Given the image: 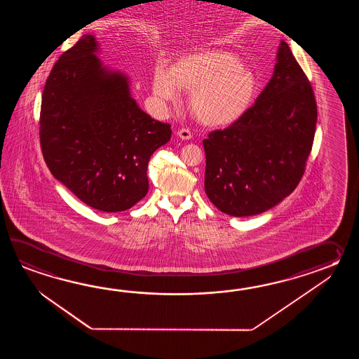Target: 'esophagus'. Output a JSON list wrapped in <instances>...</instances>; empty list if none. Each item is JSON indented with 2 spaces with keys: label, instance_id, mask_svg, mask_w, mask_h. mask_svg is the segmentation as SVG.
<instances>
[{
  "label": "esophagus",
  "instance_id": "esophagus-1",
  "mask_svg": "<svg viewBox=\"0 0 359 359\" xmlns=\"http://www.w3.org/2000/svg\"><path fill=\"white\" fill-rule=\"evenodd\" d=\"M177 136L181 138V140H191L192 138V133H191V130L189 128H182V130H178L177 132Z\"/></svg>",
  "mask_w": 359,
  "mask_h": 359
}]
</instances>
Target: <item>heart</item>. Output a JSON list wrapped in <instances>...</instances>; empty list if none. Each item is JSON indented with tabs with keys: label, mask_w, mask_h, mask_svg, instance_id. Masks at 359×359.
<instances>
[{
	"label": "heart",
	"mask_w": 359,
	"mask_h": 359,
	"mask_svg": "<svg viewBox=\"0 0 359 359\" xmlns=\"http://www.w3.org/2000/svg\"><path fill=\"white\" fill-rule=\"evenodd\" d=\"M153 88L164 101H176L178 88L190 91L187 107L195 119L208 127H224L252 107L258 82L237 55L203 50L178 59L170 69H155Z\"/></svg>",
	"instance_id": "1"
}]
</instances>
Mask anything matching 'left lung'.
<instances>
[{"mask_svg":"<svg viewBox=\"0 0 359 359\" xmlns=\"http://www.w3.org/2000/svg\"><path fill=\"white\" fill-rule=\"evenodd\" d=\"M316 123L312 86L281 41L273 76L255 104L203 141L209 200L232 217L255 215L277 205L304 175Z\"/></svg>","mask_w":359,"mask_h":359,"instance_id":"8db88e82","label":"left lung"}]
</instances>
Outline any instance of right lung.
I'll return each instance as SVG.
<instances>
[{
  "instance_id": "right-lung-1",
  "label": "right lung",
  "mask_w": 359,
  "mask_h": 359,
  "mask_svg": "<svg viewBox=\"0 0 359 359\" xmlns=\"http://www.w3.org/2000/svg\"><path fill=\"white\" fill-rule=\"evenodd\" d=\"M99 43L83 34L47 78L39 141L53 176L86 205L107 213L130 209L149 190L147 164L170 140L130 96V81L102 67Z\"/></svg>"
}]
</instances>
